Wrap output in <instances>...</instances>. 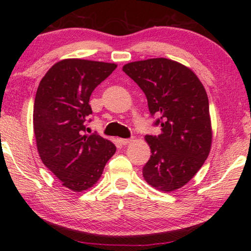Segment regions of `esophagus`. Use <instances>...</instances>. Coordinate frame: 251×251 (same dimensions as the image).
<instances>
[{
    "mask_svg": "<svg viewBox=\"0 0 251 251\" xmlns=\"http://www.w3.org/2000/svg\"><path fill=\"white\" fill-rule=\"evenodd\" d=\"M120 142H121L122 145H128L132 142V138H125V139H120Z\"/></svg>",
    "mask_w": 251,
    "mask_h": 251,
    "instance_id": "obj_1",
    "label": "esophagus"
}]
</instances>
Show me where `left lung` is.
Instances as JSON below:
<instances>
[{"label": "left lung", "mask_w": 251, "mask_h": 251, "mask_svg": "<svg viewBox=\"0 0 251 251\" xmlns=\"http://www.w3.org/2000/svg\"><path fill=\"white\" fill-rule=\"evenodd\" d=\"M146 96L157 136L146 135L150 160L143 176L153 187L177 190L191 180L207 160L211 146L208 96L190 68L167 58L135 61L123 66Z\"/></svg>", "instance_id": "1"}]
</instances>
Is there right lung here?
<instances>
[{"label":"right lung","mask_w":251,"mask_h":251,"mask_svg":"<svg viewBox=\"0 0 251 251\" xmlns=\"http://www.w3.org/2000/svg\"><path fill=\"white\" fill-rule=\"evenodd\" d=\"M116 68L115 64L65 59L41 80L34 101L37 151L48 169L72 191L97 183L116 147L97 132L85 135L92 91Z\"/></svg>","instance_id":"add662e5"}]
</instances>
